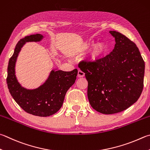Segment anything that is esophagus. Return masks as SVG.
Returning <instances> with one entry per match:
<instances>
[{"instance_id":"esophagus-1","label":"esophagus","mask_w":150,"mask_h":150,"mask_svg":"<svg viewBox=\"0 0 150 150\" xmlns=\"http://www.w3.org/2000/svg\"><path fill=\"white\" fill-rule=\"evenodd\" d=\"M77 76H78V77H83L84 76V73L83 71H82L81 70H79Z\"/></svg>"}]
</instances>
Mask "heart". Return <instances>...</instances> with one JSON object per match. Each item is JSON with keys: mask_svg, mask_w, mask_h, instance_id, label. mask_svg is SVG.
I'll return each mask as SVG.
<instances>
[{"mask_svg": "<svg viewBox=\"0 0 150 150\" xmlns=\"http://www.w3.org/2000/svg\"><path fill=\"white\" fill-rule=\"evenodd\" d=\"M93 44L92 42L86 43L83 48L81 49V51L85 50L86 49L88 48L91 47L92 45ZM109 50V48L108 45L104 42H99L94 45L91 50H90L88 54V60L93 63H96L102 59L107 56Z\"/></svg>", "mask_w": 150, "mask_h": 150, "instance_id": "1", "label": "heart"}]
</instances>
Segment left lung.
Segmentation results:
<instances>
[{"label": "left lung", "instance_id": "left-lung-1", "mask_svg": "<svg viewBox=\"0 0 150 150\" xmlns=\"http://www.w3.org/2000/svg\"><path fill=\"white\" fill-rule=\"evenodd\" d=\"M115 45L110 55L96 63L79 65L88 81L90 104L98 112L113 114L129 108L139 98L144 86L145 64L135 43L110 31Z\"/></svg>", "mask_w": 150, "mask_h": 150}]
</instances>
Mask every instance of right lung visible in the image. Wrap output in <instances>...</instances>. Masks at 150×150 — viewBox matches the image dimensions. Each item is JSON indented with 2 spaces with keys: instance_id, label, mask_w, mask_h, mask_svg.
<instances>
[{
  "instance_id": "obj_1",
  "label": "right lung",
  "mask_w": 150,
  "mask_h": 150,
  "mask_svg": "<svg viewBox=\"0 0 150 150\" xmlns=\"http://www.w3.org/2000/svg\"><path fill=\"white\" fill-rule=\"evenodd\" d=\"M45 36L35 34L20 39L8 66L6 82L10 93L16 103L27 113L39 117L56 113L63 105L67 91L75 83L78 71H64L53 69L45 82L38 88L29 89L23 86L16 75V64L21 48L29 42H40Z\"/></svg>"
}]
</instances>
